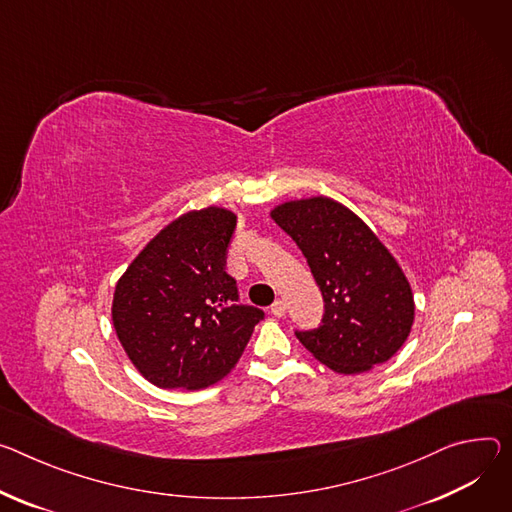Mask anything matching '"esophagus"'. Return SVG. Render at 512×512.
<instances>
[{
    "mask_svg": "<svg viewBox=\"0 0 512 512\" xmlns=\"http://www.w3.org/2000/svg\"><path fill=\"white\" fill-rule=\"evenodd\" d=\"M271 314L277 316V318H282L286 314V302L284 300H275L273 306H271Z\"/></svg>",
    "mask_w": 512,
    "mask_h": 512,
    "instance_id": "esophagus-1",
    "label": "esophagus"
}]
</instances>
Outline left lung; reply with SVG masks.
Returning a JSON list of instances; mask_svg holds the SVG:
<instances>
[{
  "mask_svg": "<svg viewBox=\"0 0 512 512\" xmlns=\"http://www.w3.org/2000/svg\"><path fill=\"white\" fill-rule=\"evenodd\" d=\"M306 257L324 312L298 341L337 374L388 361L410 335L414 300L400 265L343 204L331 198L286 202L271 212Z\"/></svg>",
  "mask_w": 512,
  "mask_h": 512,
  "instance_id": "obj_1",
  "label": "left lung"
}]
</instances>
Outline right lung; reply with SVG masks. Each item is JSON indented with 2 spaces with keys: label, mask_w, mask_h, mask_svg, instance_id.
I'll list each match as a JSON object with an SVG mask.
<instances>
[{
  "label": "right lung",
  "mask_w": 512,
  "mask_h": 512,
  "mask_svg": "<svg viewBox=\"0 0 512 512\" xmlns=\"http://www.w3.org/2000/svg\"><path fill=\"white\" fill-rule=\"evenodd\" d=\"M237 216H179L138 253L114 292L116 335L134 367L167 390L206 388L237 365L263 310L239 304L224 271Z\"/></svg>",
  "instance_id": "obj_1"
}]
</instances>
